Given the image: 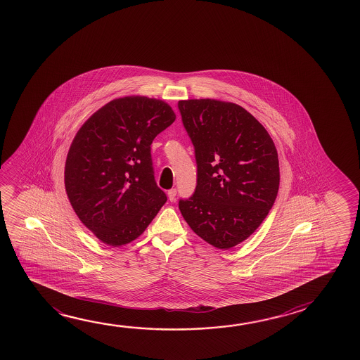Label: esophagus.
<instances>
[{
	"label": "esophagus",
	"instance_id": "obj_1",
	"mask_svg": "<svg viewBox=\"0 0 360 360\" xmlns=\"http://www.w3.org/2000/svg\"><path fill=\"white\" fill-rule=\"evenodd\" d=\"M176 195H177V189L172 188L168 191V198H169L171 202H173V200H176Z\"/></svg>",
	"mask_w": 360,
	"mask_h": 360
}]
</instances>
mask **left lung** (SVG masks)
Here are the masks:
<instances>
[{
    "instance_id": "1",
    "label": "left lung",
    "mask_w": 360,
    "mask_h": 360,
    "mask_svg": "<svg viewBox=\"0 0 360 360\" xmlns=\"http://www.w3.org/2000/svg\"><path fill=\"white\" fill-rule=\"evenodd\" d=\"M195 147L197 186L179 200L183 218L200 238L221 250L257 230L271 210L280 184L275 144L242 106L214 101H178Z\"/></svg>"
}]
</instances>
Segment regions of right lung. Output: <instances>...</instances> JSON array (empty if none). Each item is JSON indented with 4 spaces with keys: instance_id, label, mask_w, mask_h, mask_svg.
I'll list each match as a JSON object with an SVG mask.
<instances>
[{
    "instance_id": "add662e5",
    "label": "right lung",
    "mask_w": 360,
    "mask_h": 360,
    "mask_svg": "<svg viewBox=\"0 0 360 360\" xmlns=\"http://www.w3.org/2000/svg\"><path fill=\"white\" fill-rule=\"evenodd\" d=\"M174 120L165 101L125 96L109 101L77 131L66 158V193L101 242L118 248L136 240L165 205L150 144Z\"/></svg>"
}]
</instances>
